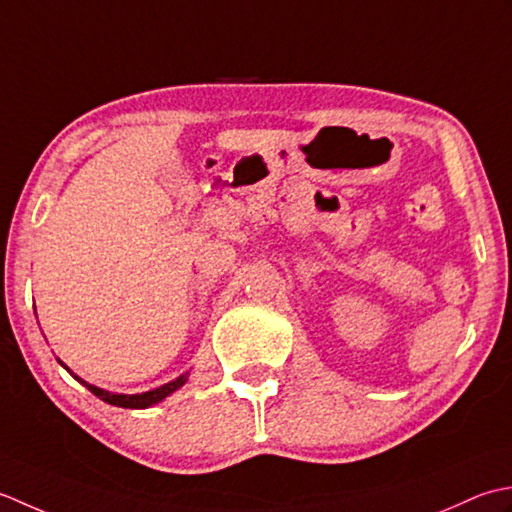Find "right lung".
<instances>
[{
	"label": "right lung",
	"mask_w": 512,
	"mask_h": 512,
	"mask_svg": "<svg viewBox=\"0 0 512 512\" xmlns=\"http://www.w3.org/2000/svg\"><path fill=\"white\" fill-rule=\"evenodd\" d=\"M57 362L72 375V378H75L77 382H81L83 387H86L90 393H95L99 400L108 402V404H112V406H121V409H150V406L159 404L161 400L168 398V395H172L174 391H179V389L183 387V384L187 382V378H190V371H185V373L179 375V378H176V380H172V382H168V384H163V387H156V389L145 391V393H132V395H128V393H112V391L95 387V384H88L86 380H81L79 375L72 373L59 358H57Z\"/></svg>",
	"instance_id": "obj_1"
}]
</instances>
